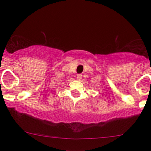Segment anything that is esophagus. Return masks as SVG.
<instances>
[{
    "mask_svg": "<svg viewBox=\"0 0 151 151\" xmlns=\"http://www.w3.org/2000/svg\"><path fill=\"white\" fill-rule=\"evenodd\" d=\"M77 79H78V80H81V79H82V74H78L77 75Z\"/></svg>",
    "mask_w": 151,
    "mask_h": 151,
    "instance_id": "esophagus-1",
    "label": "esophagus"
}]
</instances>
